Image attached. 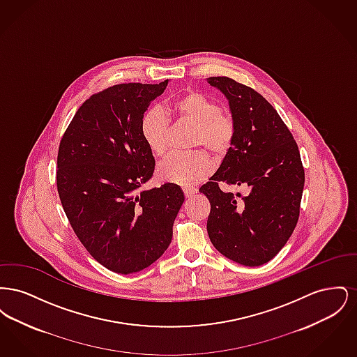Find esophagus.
Instances as JSON below:
<instances>
[{
	"instance_id": "1",
	"label": "esophagus",
	"mask_w": 357,
	"mask_h": 357,
	"mask_svg": "<svg viewBox=\"0 0 357 357\" xmlns=\"http://www.w3.org/2000/svg\"><path fill=\"white\" fill-rule=\"evenodd\" d=\"M195 192H197L195 188H185V195H186V198H191Z\"/></svg>"
}]
</instances>
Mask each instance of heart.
<instances>
[{
  "mask_svg": "<svg viewBox=\"0 0 357 357\" xmlns=\"http://www.w3.org/2000/svg\"><path fill=\"white\" fill-rule=\"evenodd\" d=\"M176 118L195 126L192 147H204L215 159L225 158L236 140V124L231 116L221 111L220 104L199 91H188L172 102ZM140 135L149 150L162 156L167 151L170 124L160 107L150 108L140 120ZM208 171V160L201 151L171 153L158 166L162 181L191 187Z\"/></svg>",
  "mask_w": 357,
  "mask_h": 357,
  "instance_id": "heart-1",
  "label": "heart"
}]
</instances>
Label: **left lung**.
I'll return each mask as SVG.
<instances>
[{"mask_svg":"<svg viewBox=\"0 0 357 357\" xmlns=\"http://www.w3.org/2000/svg\"><path fill=\"white\" fill-rule=\"evenodd\" d=\"M229 100L236 140L210 182L207 233L214 248L245 266L269 262L285 246L300 215L305 172L296 140L272 104L250 86L208 77ZM245 185L248 194L223 193L218 183Z\"/></svg>","mask_w":357,"mask_h":357,"instance_id":"obj_1","label":"left lung"}]
</instances>
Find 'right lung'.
Wrapping results in <instances>:
<instances>
[{
  "instance_id": "right-lung-1",
  "label": "right lung",
  "mask_w": 357,
  "mask_h": 357,
  "mask_svg": "<svg viewBox=\"0 0 357 357\" xmlns=\"http://www.w3.org/2000/svg\"><path fill=\"white\" fill-rule=\"evenodd\" d=\"M167 84H118L92 95L60 142L56 181L69 223L88 253L120 274L140 272L167 250L185 201L174 183L142 190L155 159L140 120Z\"/></svg>"
}]
</instances>
